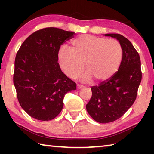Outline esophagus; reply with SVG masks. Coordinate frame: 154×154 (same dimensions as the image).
Segmentation results:
<instances>
[{
    "label": "esophagus",
    "instance_id": "1",
    "mask_svg": "<svg viewBox=\"0 0 154 154\" xmlns=\"http://www.w3.org/2000/svg\"><path fill=\"white\" fill-rule=\"evenodd\" d=\"M77 89H82V88H83V85H82L78 84V85H77Z\"/></svg>",
    "mask_w": 154,
    "mask_h": 154
}]
</instances>
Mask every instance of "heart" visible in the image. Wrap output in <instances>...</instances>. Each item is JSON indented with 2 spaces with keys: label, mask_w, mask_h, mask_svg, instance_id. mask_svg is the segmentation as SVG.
Returning <instances> with one entry per match:
<instances>
[{
  "label": "heart",
  "mask_w": 154,
  "mask_h": 154,
  "mask_svg": "<svg viewBox=\"0 0 154 154\" xmlns=\"http://www.w3.org/2000/svg\"><path fill=\"white\" fill-rule=\"evenodd\" d=\"M122 54L118 41L83 35L71 41L69 51L64 48L59 51L58 62L62 71L70 78L78 77L85 68L88 73L83 79L91 80L92 77L96 82L102 83L118 71Z\"/></svg>",
  "instance_id": "1"
}]
</instances>
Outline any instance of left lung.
<instances>
[{
    "instance_id": "obj_1",
    "label": "left lung",
    "mask_w": 154,
    "mask_h": 154,
    "mask_svg": "<svg viewBox=\"0 0 154 154\" xmlns=\"http://www.w3.org/2000/svg\"><path fill=\"white\" fill-rule=\"evenodd\" d=\"M121 44L122 59L118 71L109 80L91 88L92 98L86 105L90 116L99 123L117 120L136 100L141 82L140 56L131 42L119 34H105Z\"/></svg>"
}]
</instances>
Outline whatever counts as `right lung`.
<instances>
[{"mask_svg": "<svg viewBox=\"0 0 154 154\" xmlns=\"http://www.w3.org/2000/svg\"><path fill=\"white\" fill-rule=\"evenodd\" d=\"M74 34L43 28L28 36L17 51L14 83L20 106L33 118H55L63 108L64 95L76 90V83L62 72L58 62L60 45Z\"/></svg>", "mask_w": 154, "mask_h": 154, "instance_id": "obj_1", "label": "right lung"}]
</instances>
